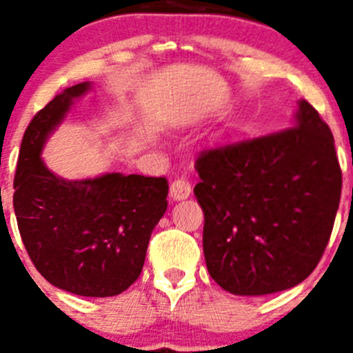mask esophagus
Listing matches in <instances>:
<instances>
[{
    "label": "esophagus",
    "instance_id": "1",
    "mask_svg": "<svg viewBox=\"0 0 353 353\" xmlns=\"http://www.w3.org/2000/svg\"><path fill=\"white\" fill-rule=\"evenodd\" d=\"M170 194L173 199H185L187 196L191 194V183H189V180L185 176L174 179L170 187Z\"/></svg>",
    "mask_w": 353,
    "mask_h": 353
}]
</instances>
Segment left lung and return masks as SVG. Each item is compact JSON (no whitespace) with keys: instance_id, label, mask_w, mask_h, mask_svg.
<instances>
[{"instance_id":"left-lung-1","label":"left lung","mask_w":353,"mask_h":353,"mask_svg":"<svg viewBox=\"0 0 353 353\" xmlns=\"http://www.w3.org/2000/svg\"><path fill=\"white\" fill-rule=\"evenodd\" d=\"M194 168L205 261L221 288L267 295L316 269L343 180L332 132L310 102H299L293 127L203 150Z\"/></svg>"}]
</instances>
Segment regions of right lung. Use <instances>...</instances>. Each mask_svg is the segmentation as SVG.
Segmentation results:
<instances>
[{"mask_svg":"<svg viewBox=\"0 0 353 353\" xmlns=\"http://www.w3.org/2000/svg\"><path fill=\"white\" fill-rule=\"evenodd\" d=\"M88 88H67L30 121L15 170L14 210L28 256L51 285L83 297H113L141 274L170 187L164 176L120 173L68 182L43 166V141L72 99Z\"/></svg>","mask_w":353,"mask_h":353,"instance_id":"add662e5","label":"right lung"}]
</instances>
